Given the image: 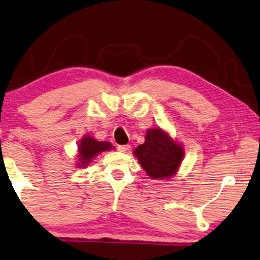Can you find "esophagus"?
Returning a JSON list of instances; mask_svg holds the SVG:
<instances>
[{
	"label": "esophagus",
	"instance_id": "esophagus-1",
	"mask_svg": "<svg viewBox=\"0 0 260 260\" xmlns=\"http://www.w3.org/2000/svg\"><path fill=\"white\" fill-rule=\"evenodd\" d=\"M129 145H118L117 146V150L120 152H126L127 150H129Z\"/></svg>",
	"mask_w": 260,
	"mask_h": 260
}]
</instances>
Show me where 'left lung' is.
I'll return each mask as SVG.
<instances>
[{
  "mask_svg": "<svg viewBox=\"0 0 260 260\" xmlns=\"http://www.w3.org/2000/svg\"><path fill=\"white\" fill-rule=\"evenodd\" d=\"M134 154L148 176L162 180L175 175L184 156V150L167 133L156 127L147 130L145 143L136 148Z\"/></svg>",
  "mask_w": 260,
  "mask_h": 260,
  "instance_id": "1",
  "label": "left lung"
}]
</instances>
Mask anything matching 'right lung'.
<instances>
[{"label":"right lung","instance_id":"1","mask_svg":"<svg viewBox=\"0 0 260 260\" xmlns=\"http://www.w3.org/2000/svg\"><path fill=\"white\" fill-rule=\"evenodd\" d=\"M114 148L112 144L108 142H98L90 136H85L80 139L78 145V161L77 164L79 167H86L88 162H91L92 159H94L99 153L109 151Z\"/></svg>","mask_w":260,"mask_h":260}]
</instances>
